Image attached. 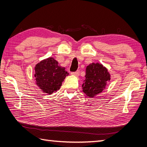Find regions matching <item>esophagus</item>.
I'll use <instances>...</instances> for the list:
<instances>
[{
    "label": "esophagus",
    "mask_w": 147,
    "mask_h": 147,
    "mask_svg": "<svg viewBox=\"0 0 147 147\" xmlns=\"http://www.w3.org/2000/svg\"><path fill=\"white\" fill-rule=\"evenodd\" d=\"M71 74H73V75H74L76 76H78L80 75V71H76V72H73V73H71Z\"/></svg>",
    "instance_id": "obj_1"
}]
</instances>
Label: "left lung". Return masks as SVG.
<instances>
[{
	"label": "left lung",
	"mask_w": 147,
	"mask_h": 147,
	"mask_svg": "<svg viewBox=\"0 0 147 147\" xmlns=\"http://www.w3.org/2000/svg\"><path fill=\"white\" fill-rule=\"evenodd\" d=\"M110 80L111 75L107 69L102 64L93 62L86 66L83 92L88 97H93L102 92Z\"/></svg>",
	"instance_id": "1"
}]
</instances>
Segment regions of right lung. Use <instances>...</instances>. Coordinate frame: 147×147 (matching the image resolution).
Wrapping results in <instances>:
<instances>
[{
  "instance_id": "1",
  "label": "right lung",
  "mask_w": 147,
  "mask_h": 147,
  "mask_svg": "<svg viewBox=\"0 0 147 147\" xmlns=\"http://www.w3.org/2000/svg\"><path fill=\"white\" fill-rule=\"evenodd\" d=\"M69 73L64 67L59 66L53 57L42 60L35 67L36 84L43 93L51 95L59 90Z\"/></svg>"
}]
</instances>
